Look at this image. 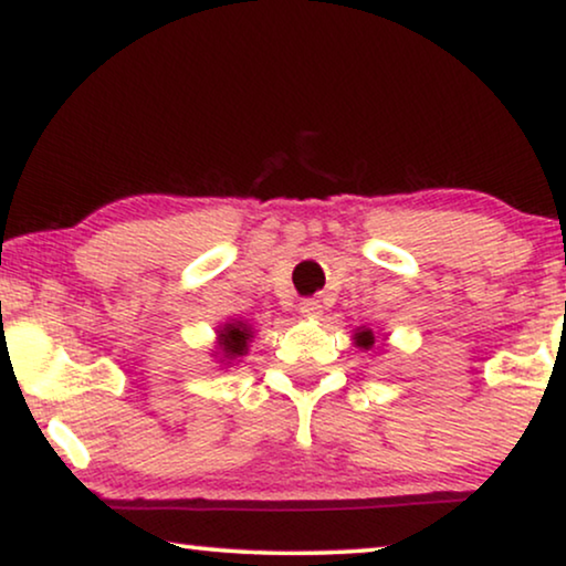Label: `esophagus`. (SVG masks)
<instances>
[{
    "instance_id": "1",
    "label": "esophagus",
    "mask_w": 566,
    "mask_h": 566,
    "mask_svg": "<svg viewBox=\"0 0 566 566\" xmlns=\"http://www.w3.org/2000/svg\"><path fill=\"white\" fill-rule=\"evenodd\" d=\"M300 315L307 317V321H317L323 315V305L317 300H302L300 302Z\"/></svg>"
}]
</instances>
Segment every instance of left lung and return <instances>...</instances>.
Segmentation results:
<instances>
[{
	"instance_id": "1",
	"label": "left lung",
	"mask_w": 566,
	"mask_h": 566,
	"mask_svg": "<svg viewBox=\"0 0 566 566\" xmlns=\"http://www.w3.org/2000/svg\"><path fill=\"white\" fill-rule=\"evenodd\" d=\"M354 344L364 348V352H371L374 344H377V336H374L371 328H366V325H361V328L354 331Z\"/></svg>"
}]
</instances>
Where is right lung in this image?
<instances>
[{"label":"right lung","mask_w":566,"mask_h":566,"mask_svg":"<svg viewBox=\"0 0 566 566\" xmlns=\"http://www.w3.org/2000/svg\"><path fill=\"white\" fill-rule=\"evenodd\" d=\"M256 331L249 321H238V317H230V321L220 323L218 331H214V352L212 356L218 359L220 366H235L238 361L249 354V346Z\"/></svg>","instance_id":"add662e5"}]
</instances>
